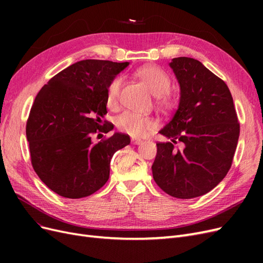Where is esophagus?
I'll use <instances>...</instances> for the list:
<instances>
[{
	"label": "esophagus",
	"mask_w": 263,
	"mask_h": 263,
	"mask_svg": "<svg viewBox=\"0 0 263 263\" xmlns=\"http://www.w3.org/2000/svg\"><path fill=\"white\" fill-rule=\"evenodd\" d=\"M132 142H133L134 145H140L142 141L140 139H138V138H132Z\"/></svg>",
	"instance_id": "34e87169"
}]
</instances>
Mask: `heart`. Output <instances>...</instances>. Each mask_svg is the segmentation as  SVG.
Returning <instances> with one entry per match:
<instances>
[{"mask_svg":"<svg viewBox=\"0 0 263 263\" xmlns=\"http://www.w3.org/2000/svg\"><path fill=\"white\" fill-rule=\"evenodd\" d=\"M136 74L147 84L150 92L157 97L159 104L165 108L171 106L170 100L165 97L171 87V79L168 73L156 66H144L136 71ZM122 85V77H116L109 82L106 91V104L109 108L117 106ZM115 125L118 130L132 137H142L149 130L154 129L156 124L148 116L127 110L115 118Z\"/></svg>","mask_w":263,"mask_h":263,"instance_id":"heart-1","label":"heart"}]
</instances>
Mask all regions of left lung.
<instances>
[{"mask_svg":"<svg viewBox=\"0 0 263 263\" xmlns=\"http://www.w3.org/2000/svg\"><path fill=\"white\" fill-rule=\"evenodd\" d=\"M180 85L177 112L159 134L154 180L177 198L209 193L226 177L239 138V123L226 83L202 62L179 57L169 63ZM182 142V149L173 145Z\"/></svg>","mask_w":263,"mask_h":263,"instance_id":"left-lung-1","label":"left lung"}]
</instances>
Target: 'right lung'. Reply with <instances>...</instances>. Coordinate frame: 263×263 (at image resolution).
Segmentation results:
<instances>
[{
  "instance_id": "obj_1",
  "label": "right lung",
  "mask_w": 263,
  "mask_h": 263,
  "mask_svg": "<svg viewBox=\"0 0 263 263\" xmlns=\"http://www.w3.org/2000/svg\"><path fill=\"white\" fill-rule=\"evenodd\" d=\"M129 62L87 59L60 71L39 91L26 125L31 164L54 193L81 198L97 192L109 178L110 159L129 145L128 135L114 133L100 142L92 135L101 128L109 82Z\"/></svg>"
}]
</instances>
